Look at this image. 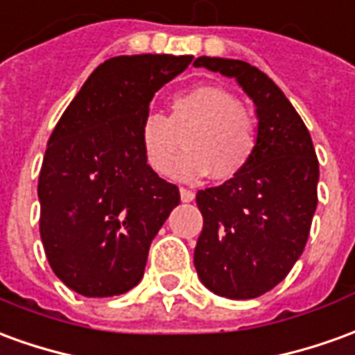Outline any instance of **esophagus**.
Here are the masks:
<instances>
[{
  "instance_id": "34e87169",
  "label": "esophagus",
  "mask_w": 355,
  "mask_h": 355,
  "mask_svg": "<svg viewBox=\"0 0 355 355\" xmlns=\"http://www.w3.org/2000/svg\"><path fill=\"white\" fill-rule=\"evenodd\" d=\"M196 198V194L194 192H192V190H188V188H180V200H182V202H192V200H194Z\"/></svg>"
}]
</instances>
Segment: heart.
<instances>
[{
  "mask_svg": "<svg viewBox=\"0 0 355 355\" xmlns=\"http://www.w3.org/2000/svg\"><path fill=\"white\" fill-rule=\"evenodd\" d=\"M180 137L187 152L175 166V177L198 180L211 173L215 180H230L254 157L257 128L229 90L202 84L175 96L167 117L148 113L142 119L138 142L153 173L169 175Z\"/></svg>",
  "mask_w": 355,
  "mask_h": 355,
  "instance_id": "heart-1",
  "label": "heart"
}]
</instances>
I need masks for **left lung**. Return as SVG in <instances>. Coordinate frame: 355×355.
Wrapping results in <instances>:
<instances>
[{"label": "left lung", "mask_w": 355, "mask_h": 355, "mask_svg": "<svg viewBox=\"0 0 355 355\" xmlns=\"http://www.w3.org/2000/svg\"><path fill=\"white\" fill-rule=\"evenodd\" d=\"M194 67L234 78L257 115L250 165L238 177L196 194L203 217L196 271L217 296L257 298L288 275L306 248L317 207L319 161L302 117L257 67L205 55Z\"/></svg>", "instance_id": "1"}]
</instances>
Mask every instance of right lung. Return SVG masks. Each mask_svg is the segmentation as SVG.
<instances>
[{
	"label": "right lung",
	"instance_id": "add662e5",
	"mask_svg": "<svg viewBox=\"0 0 355 355\" xmlns=\"http://www.w3.org/2000/svg\"><path fill=\"white\" fill-rule=\"evenodd\" d=\"M192 55H121L88 76L48 140L38 178L40 236L71 290L107 298L144 277L152 240L180 203L144 159L138 128L161 86Z\"/></svg>",
	"mask_w": 355,
	"mask_h": 355
}]
</instances>
